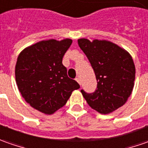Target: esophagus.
Segmentation results:
<instances>
[{
  "instance_id": "esophagus-1",
  "label": "esophagus",
  "mask_w": 148,
  "mask_h": 148,
  "mask_svg": "<svg viewBox=\"0 0 148 148\" xmlns=\"http://www.w3.org/2000/svg\"><path fill=\"white\" fill-rule=\"evenodd\" d=\"M76 81H77L79 84H81V79H79V78H76Z\"/></svg>"
}]
</instances>
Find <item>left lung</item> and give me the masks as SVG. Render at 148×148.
<instances>
[{"mask_svg": "<svg viewBox=\"0 0 148 148\" xmlns=\"http://www.w3.org/2000/svg\"><path fill=\"white\" fill-rule=\"evenodd\" d=\"M78 43L97 81L95 92H81L91 108L100 114H110L124 106L133 92L136 73L133 58L126 50L107 40L79 38Z\"/></svg>", "mask_w": 148, "mask_h": 148, "instance_id": "1", "label": "left lung"}]
</instances>
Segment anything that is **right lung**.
Returning <instances> with one entry per match:
<instances>
[{"mask_svg": "<svg viewBox=\"0 0 148 148\" xmlns=\"http://www.w3.org/2000/svg\"><path fill=\"white\" fill-rule=\"evenodd\" d=\"M72 39L42 40L19 53L15 81L25 101L45 115H52L66 104L79 84L69 79L62 64Z\"/></svg>", "mask_w": 148, "mask_h": 148, "instance_id": "add662e5", "label": "right lung"}]
</instances>
